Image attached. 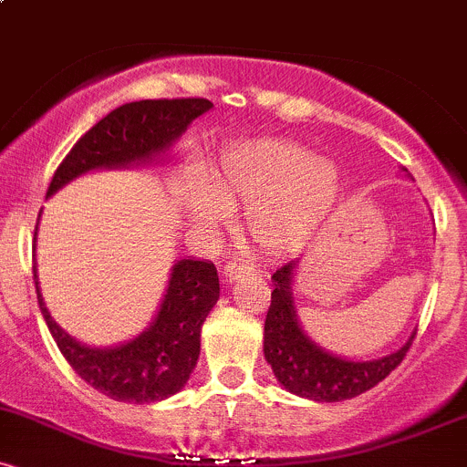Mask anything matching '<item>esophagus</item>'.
<instances>
[{
    "mask_svg": "<svg viewBox=\"0 0 467 467\" xmlns=\"http://www.w3.org/2000/svg\"><path fill=\"white\" fill-rule=\"evenodd\" d=\"M252 270H254V264H252V261H248V259H244V256L228 261V264L223 265V275H226V278H230V281L250 275Z\"/></svg>",
    "mask_w": 467,
    "mask_h": 467,
    "instance_id": "1",
    "label": "esophagus"
}]
</instances>
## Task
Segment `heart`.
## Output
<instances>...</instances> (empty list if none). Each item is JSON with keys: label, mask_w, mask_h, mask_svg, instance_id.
Returning a JSON list of instances; mask_svg holds the SVG:
<instances>
[{"label": "heart", "mask_w": 467, "mask_h": 467, "mask_svg": "<svg viewBox=\"0 0 467 467\" xmlns=\"http://www.w3.org/2000/svg\"><path fill=\"white\" fill-rule=\"evenodd\" d=\"M340 192L336 166L296 142L259 138L230 144L195 182L186 208L195 223L215 228L223 208L248 206L250 237L267 252H287L307 241L331 213Z\"/></svg>", "instance_id": "obj_1"}]
</instances>
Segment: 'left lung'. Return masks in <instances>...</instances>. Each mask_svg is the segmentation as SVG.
Masks as SVG:
<instances>
[{
	"label": "left lung",
	"instance_id": "left-lung-1",
	"mask_svg": "<svg viewBox=\"0 0 467 467\" xmlns=\"http://www.w3.org/2000/svg\"><path fill=\"white\" fill-rule=\"evenodd\" d=\"M406 171V169H404ZM410 178V173L406 171ZM294 267L287 264L272 275V301L265 316L264 353L265 360L275 371L281 387L298 398L314 401H342L362 395L373 389L387 375L398 368L404 360L406 351L412 345V334L401 349L379 360L353 362L347 358H337L334 353L320 349L318 345L298 325L296 309H294Z\"/></svg>",
	"mask_w": 467,
	"mask_h": 467
}]
</instances>
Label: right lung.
<instances>
[{
	"label": "right lung",
	"instance_id": "right-lung-1",
	"mask_svg": "<svg viewBox=\"0 0 467 467\" xmlns=\"http://www.w3.org/2000/svg\"><path fill=\"white\" fill-rule=\"evenodd\" d=\"M211 107L213 103L206 99L136 100L118 107L69 149L47 186V197L88 171L118 169L158 158ZM32 272L36 301L47 329L69 367L89 387L116 401L149 404L171 398L189 382L200 358L202 325L219 298L215 265L197 259L178 261L171 270L160 312L149 329L109 349H94L69 337L46 309L36 265H32Z\"/></svg>",
	"mask_w": 467,
	"mask_h": 467
}]
</instances>
